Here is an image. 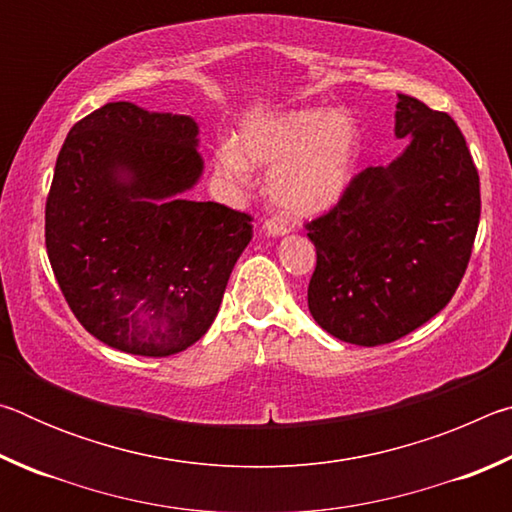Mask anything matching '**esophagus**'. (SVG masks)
I'll return each instance as SVG.
<instances>
[{
	"label": "esophagus",
	"mask_w": 512,
	"mask_h": 512,
	"mask_svg": "<svg viewBox=\"0 0 512 512\" xmlns=\"http://www.w3.org/2000/svg\"><path fill=\"white\" fill-rule=\"evenodd\" d=\"M262 232L266 237H284L287 235V225L284 223H280V221H264V225H262Z\"/></svg>",
	"instance_id": "1"
}]
</instances>
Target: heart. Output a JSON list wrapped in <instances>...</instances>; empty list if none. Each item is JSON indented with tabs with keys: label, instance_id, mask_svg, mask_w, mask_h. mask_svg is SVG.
I'll return each instance as SVG.
<instances>
[{
	"label": "heart",
	"instance_id": "heart-1",
	"mask_svg": "<svg viewBox=\"0 0 512 512\" xmlns=\"http://www.w3.org/2000/svg\"><path fill=\"white\" fill-rule=\"evenodd\" d=\"M361 128L345 108H298L248 121L223 142L214 169L246 187L253 167H271L268 196L289 219H314L339 205L357 176Z\"/></svg>",
	"mask_w": 512,
	"mask_h": 512
}]
</instances>
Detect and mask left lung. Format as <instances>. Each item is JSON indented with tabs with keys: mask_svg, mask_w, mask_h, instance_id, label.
Returning <instances> with one entry per match:
<instances>
[{
	"mask_svg": "<svg viewBox=\"0 0 512 512\" xmlns=\"http://www.w3.org/2000/svg\"><path fill=\"white\" fill-rule=\"evenodd\" d=\"M395 137H406L395 160L354 176L339 205L307 223L311 316L366 348L402 339L452 300L481 216L479 173L447 112L397 94Z\"/></svg>",
	"mask_w": 512,
	"mask_h": 512,
	"instance_id": "left-lung-1",
	"label": "left lung"
}]
</instances>
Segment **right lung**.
Returning <instances> with one entry per match:
<instances>
[{"mask_svg": "<svg viewBox=\"0 0 512 512\" xmlns=\"http://www.w3.org/2000/svg\"><path fill=\"white\" fill-rule=\"evenodd\" d=\"M201 176L189 115L115 101L65 137L47 196V255L94 339L169 357L214 323L253 225L244 212L189 201Z\"/></svg>", "mask_w": 512, "mask_h": 512, "instance_id": "1", "label": "right lung"}]
</instances>
